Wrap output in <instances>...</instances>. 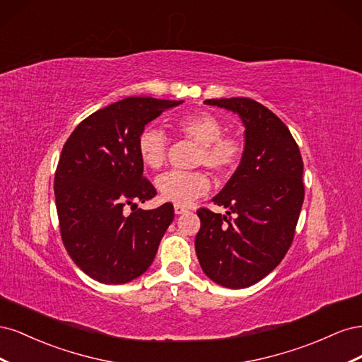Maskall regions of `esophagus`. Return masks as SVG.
<instances>
[{
  "mask_svg": "<svg viewBox=\"0 0 362 362\" xmlns=\"http://www.w3.org/2000/svg\"><path fill=\"white\" fill-rule=\"evenodd\" d=\"M173 210H175V214H182V213H185V211H187V208H185V206H182V205H178V204H175V206H173Z\"/></svg>",
  "mask_w": 362,
  "mask_h": 362,
  "instance_id": "obj_1",
  "label": "esophagus"
}]
</instances>
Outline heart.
Segmentation results:
<instances>
[{"mask_svg": "<svg viewBox=\"0 0 362 362\" xmlns=\"http://www.w3.org/2000/svg\"><path fill=\"white\" fill-rule=\"evenodd\" d=\"M177 133L199 145L193 160L194 166H205L216 178L233 175L243 160V141L225 134L226 127L210 112H194L175 120ZM137 152L149 169H160L168 156V139L157 128H145L137 137ZM157 190L164 201L189 205L210 190V178L202 170L164 172L156 180Z\"/></svg>", "mask_w": 362, "mask_h": 362, "instance_id": "1", "label": "heart"}]
</instances>
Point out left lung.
Listing matches in <instances>:
<instances>
[{"mask_svg": "<svg viewBox=\"0 0 362 362\" xmlns=\"http://www.w3.org/2000/svg\"><path fill=\"white\" fill-rule=\"evenodd\" d=\"M242 117L245 154L214 205L226 216L199 208L194 247L205 275L228 288L254 286L290 249L305 187L303 161L290 129L267 107L250 98L206 100Z\"/></svg>", "mask_w": 362, "mask_h": 362, "instance_id": "8db88e82", "label": "left lung"}]
</instances>
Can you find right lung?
<instances>
[{
	"label": "right lung",
	"instance_id": "right-lung-1",
	"mask_svg": "<svg viewBox=\"0 0 362 362\" xmlns=\"http://www.w3.org/2000/svg\"><path fill=\"white\" fill-rule=\"evenodd\" d=\"M182 101L129 96L87 116L64 144L54 177L62 242L86 275L125 284L145 273L173 221V205L136 202L157 190L144 177L137 137L152 119ZM131 206L127 215L124 206Z\"/></svg>",
	"mask_w": 362,
	"mask_h": 362
}]
</instances>
